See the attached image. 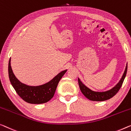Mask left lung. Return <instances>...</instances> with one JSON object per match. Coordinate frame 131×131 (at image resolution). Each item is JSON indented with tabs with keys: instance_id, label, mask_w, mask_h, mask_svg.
I'll return each instance as SVG.
<instances>
[{
	"instance_id": "1",
	"label": "left lung",
	"mask_w": 131,
	"mask_h": 131,
	"mask_svg": "<svg viewBox=\"0 0 131 131\" xmlns=\"http://www.w3.org/2000/svg\"><path fill=\"white\" fill-rule=\"evenodd\" d=\"M127 68L128 63H126L125 69V71L119 81L118 82V83L116 85H115L114 87L109 89V90L103 92L93 91L83 84L81 80L79 79V78H78V83H79L80 89H81L82 93H83V95L90 101H104L108 100V99H111V97L115 96L118 93L121 87L122 86L123 82H124L125 78L126 72H127Z\"/></svg>"
}]
</instances>
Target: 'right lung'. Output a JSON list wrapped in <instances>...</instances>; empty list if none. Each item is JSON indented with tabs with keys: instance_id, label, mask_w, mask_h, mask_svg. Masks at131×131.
<instances>
[{
	"instance_id": "right-lung-1",
	"label": "right lung",
	"mask_w": 131,
	"mask_h": 131,
	"mask_svg": "<svg viewBox=\"0 0 131 131\" xmlns=\"http://www.w3.org/2000/svg\"><path fill=\"white\" fill-rule=\"evenodd\" d=\"M11 58L8 66L9 80L18 95L25 102L32 104H40L48 102L53 97L56 88L67 69L57 74L53 79L39 86H29L19 81L13 73L11 67Z\"/></svg>"
}]
</instances>
